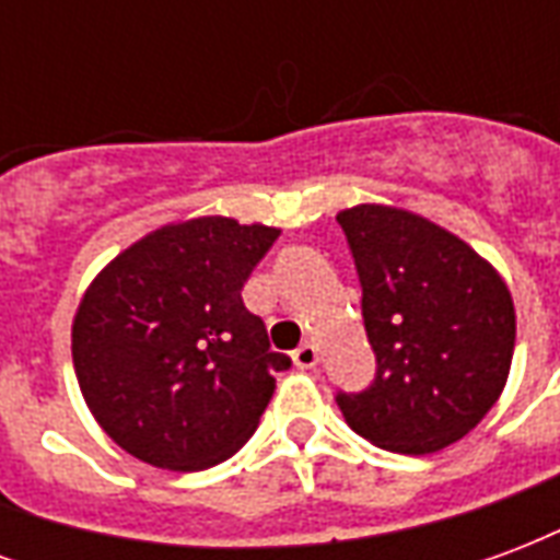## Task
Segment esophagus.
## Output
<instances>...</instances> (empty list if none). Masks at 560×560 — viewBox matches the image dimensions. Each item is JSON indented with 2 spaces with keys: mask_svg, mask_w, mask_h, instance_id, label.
Masks as SVG:
<instances>
[{
  "mask_svg": "<svg viewBox=\"0 0 560 560\" xmlns=\"http://www.w3.org/2000/svg\"><path fill=\"white\" fill-rule=\"evenodd\" d=\"M317 360H320V353H317L315 341H303V345L293 351V365H296V369H315Z\"/></svg>",
  "mask_w": 560,
  "mask_h": 560,
  "instance_id": "obj_1",
  "label": "esophagus"
}]
</instances>
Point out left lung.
I'll list each match as a JSON object with an SVG mask.
<instances>
[{"mask_svg": "<svg viewBox=\"0 0 560 560\" xmlns=\"http://www.w3.org/2000/svg\"><path fill=\"white\" fill-rule=\"evenodd\" d=\"M339 224L363 284L377 377L339 408L389 453L425 456L477 425L504 393L516 308L501 272L465 240L411 209L357 203Z\"/></svg>", "mask_w": 560, "mask_h": 560, "instance_id": "left-lung-1", "label": "left lung"}]
</instances>
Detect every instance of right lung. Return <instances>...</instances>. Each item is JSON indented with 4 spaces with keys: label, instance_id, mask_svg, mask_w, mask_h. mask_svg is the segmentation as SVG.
Segmentation results:
<instances>
[{
    "label": "right lung",
    "instance_id": "right-lung-1",
    "mask_svg": "<svg viewBox=\"0 0 560 560\" xmlns=\"http://www.w3.org/2000/svg\"><path fill=\"white\" fill-rule=\"evenodd\" d=\"M279 228L228 215L161 224L80 296L71 360L95 422L152 468L203 470L252 438L291 360L243 284Z\"/></svg>",
    "mask_w": 560,
    "mask_h": 560
}]
</instances>
